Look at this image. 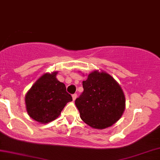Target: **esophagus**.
Listing matches in <instances>:
<instances>
[{
	"instance_id": "34e87169",
	"label": "esophagus",
	"mask_w": 160,
	"mask_h": 160,
	"mask_svg": "<svg viewBox=\"0 0 160 160\" xmlns=\"http://www.w3.org/2000/svg\"><path fill=\"white\" fill-rule=\"evenodd\" d=\"M77 95H77L76 93H74V94L72 95V98H73V100H74V101H75V99L77 98Z\"/></svg>"
}]
</instances>
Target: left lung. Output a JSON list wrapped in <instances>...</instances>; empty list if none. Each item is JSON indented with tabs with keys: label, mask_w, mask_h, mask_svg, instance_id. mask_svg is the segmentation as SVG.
<instances>
[{
	"label": "left lung",
	"mask_w": 160,
	"mask_h": 160,
	"mask_svg": "<svg viewBox=\"0 0 160 160\" xmlns=\"http://www.w3.org/2000/svg\"><path fill=\"white\" fill-rule=\"evenodd\" d=\"M83 92L75 100L80 118L91 127L102 129L120 120L125 110V95L110 74L95 71L82 81Z\"/></svg>",
	"instance_id": "left-lung-1"
}]
</instances>
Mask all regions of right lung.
Listing matches in <instances>:
<instances>
[{
  "mask_svg": "<svg viewBox=\"0 0 160 160\" xmlns=\"http://www.w3.org/2000/svg\"><path fill=\"white\" fill-rule=\"evenodd\" d=\"M57 72L40 77L25 95L28 115L42 123L56 120L72 97L65 85L56 79Z\"/></svg>",
  "mask_w": 160,
  "mask_h": 160,
  "instance_id": "1",
  "label": "right lung"
}]
</instances>
